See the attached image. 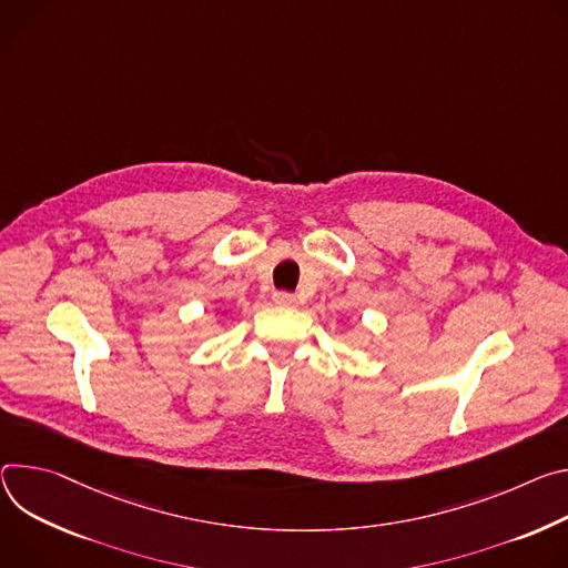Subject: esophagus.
<instances>
[{
	"mask_svg": "<svg viewBox=\"0 0 568 568\" xmlns=\"http://www.w3.org/2000/svg\"><path fill=\"white\" fill-rule=\"evenodd\" d=\"M273 302L280 304V306H293V304H297V297L293 293L277 291V293H273Z\"/></svg>",
	"mask_w": 568,
	"mask_h": 568,
	"instance_id": "obj_1",
	"label": "esophagus"
}]
</instances>
